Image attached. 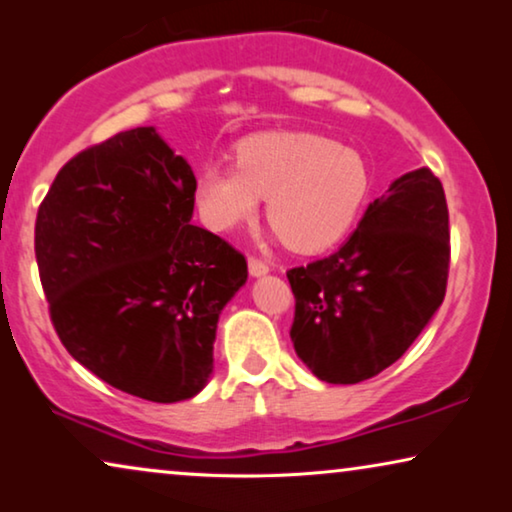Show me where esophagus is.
Masks as SVG:
<instances>
[{
    "mask_svg": "<svg viewBox=\"0 0 512 512\" xmlns=\"http://www.w3.org/2000/svg\"><path fill=\"white\" fill-rule=\"evenodd\" d=\"M249 272L254 277H261V275H265V272H270V263L263 261V258H258V256H249Z\"/></svg>",
    "mask_w": 512,
    "mask_h": 512,
    "instance_id": "esophagus-1",
    "label": "esophagus"
}]
</instances>
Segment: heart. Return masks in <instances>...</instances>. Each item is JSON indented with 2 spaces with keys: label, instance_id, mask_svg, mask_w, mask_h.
I'll list each match as a JSON object with an SVG mask.
<instances>
[{
  "label": "heart",
  "instance_id": "1",
  "mask_svg": "<svg viewBox=\"0 0 512 512\" xmlns=\"http://www.w3.org/2000/svg\"><path fill=\"white\" fill-rule=\"evenodd\" d=\"M370 177L361 156L305 132H263L237 146V163L212 160L198 177V209L209 228L251 221L268 198V219L296 251H321L361 212Z\"/></svg>",
  "mask_w": 512,
  "mask_h": 512
}]
</instances>
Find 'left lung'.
<instances>
[{"label":"left lung","mask_w":512,"mask_h":512,"mask_svg":"<svg viewBox=\"0 0 512 512\" xmlns=\"http://www.w3.org/2000/svg\"><path fill=\"white\" fill-rule=\"evenodd\" d=\"M450 214L429 167L373 200L331 256L286 272L291 342L319 380L356 384L401 359L445 298Z\"/></svg>","instance_id":"left-lung-1"}]
</instances>
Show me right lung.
Here are the masks:
<instances>
[{
	"label": "right lung",
	"mask_w": 512,
	"mask_h": 512,
	"mask_svg": "<svg viewBox=\"0 0 512 512\" xmlns=\"http://www.w3.org/2000/svg\"><path fill=\"white\" fill-rule=\"evenodd\" d=\"M195 174L153 128L76 153L34 226L55 333L81 366L144 401L193 398L247 258L193 226Z\"/></svg>",
	"instance_id": "obj_1"
}]
</instances>
